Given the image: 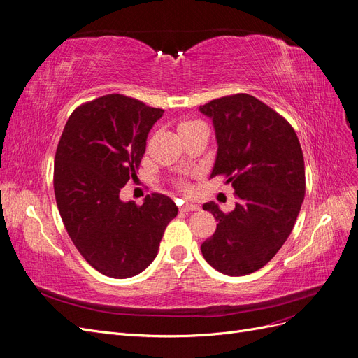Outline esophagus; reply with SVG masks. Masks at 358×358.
<instances>
[{
    "label": "esophagus",
    "instance_id": "34e87169",
    "mask_svg": "<svg viewBox=\"0 0 358 358\" xmlns=\"http://www.w3.org/2000/svg\"><path fill=\"white\" fill-rule=\"evenodd\" d=\"M192 210H199V206L194 203H185L180 206V212H192Z\"/></svg>",
    "mask_w": 358,
    "mask_h": 358
}]
</instances>
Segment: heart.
<instances>
[{
	"label": "heart",
	"mask_w": 358,
	"mask_h": 358,
	"mask_svg": "<svg viewBox=\"0 0 358 358\" xmlns=\"http://www.w3.org/2000/svg\"><path fill=\"white\" fill-rule=\"evenodd\" d=\"M199 124H200V122H197V121H183V122H180L179 129L187 128V127H194V125H199ZM179 188L183 189V188H185V185H183V183H179Z\"/></svg>",
	"instance_id": "obj_1"
}]
</instances>
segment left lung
<instances>
[{"label": "left lung", "instance_id": "8db88e82", "mask_svg": "<svg viewBox=\"0 0 358 358\" xmlns=\"http://www.w3.org/2000/svg\"><path fill=\"white\" fill-rule=\"evenodd\" d=\"M212 117L218 155L210 178L231 183L234 210L203 204L216 224L201 243L206 262L229 276L266 266L285 243L305 199V161L294 128L249 94H233L200 106Z\"/></svg>", "mask_w": 358, "mask_h": 358}]
</instances>
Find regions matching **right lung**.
<instances>
[{
  "label": "right lung",
  "instance_id": "obj_1",
  "mask_svg": "<svg viewBox=\"0 0 358 358\" xmlns=\"http://www.w3.org/2000/svg\"><path fill=\"white\" fill-rule=\"evenodd\" d=\"M162 109L121 94L80 104L64 127L53 189L71 242L100 273L125 279L154 262L176 204L154 192L137 206L119 192L142 162L150 128Z\"/></svg>",
  "mask_w": 358,
  "mask_h": 358
}]
</instances>
